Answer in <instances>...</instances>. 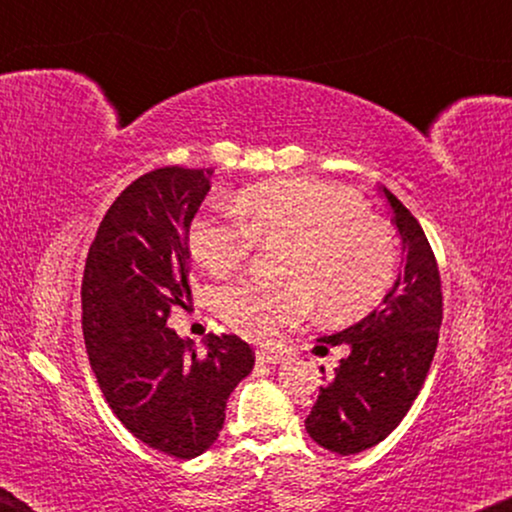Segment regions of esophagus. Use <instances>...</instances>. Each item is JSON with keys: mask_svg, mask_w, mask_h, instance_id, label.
Instances as JSON below:
<instances>
[{"mask_svg": "<svg viewBox=\"0 0 512 512\" xmlns=\"http://www.w3.org/2000/svg\"><path fill=\"white\" fill-rule=\"evenodd\" d=\"M286 361V354H279V352H265V349H258L256 352V363H284Z\"/></svg>", "mask_w": 512, "mask_h": 512, "instance_id": "34e87169", "label": "esophagus"}]
</instances>
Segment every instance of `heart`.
<instances>
[{"instance_id": "heart-1", "label": "heart", "mask_w": 512, "mask_h": 512, "mask_svg": "<svg viewBox=\"0 0 512 512\" xmlns=\"http://www.w3.org/2000/svg\"><path fill=\"white\" fill-rule=\"evenodd\" d=\"M233 209L214 207L191 226V249L214 275L240 270L261 244L291 242L286 277L272 284L242 279L221 289L223 321L244 338L272 342L312 310L331 317L366 312L396 272V237L347 188L317 179H282L244 191Z\"/></svg>"}]
</instances>
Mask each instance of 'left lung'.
Wrapping results in <instances>:
<instances>
[{
    "mask_svg": "<svg viewBox=\"0 0 512 512\" xmlns=\"http://www.w3.org/2000/svg\"><path fill=\"white\" fill-rule=\"evenodd\" d=\"M403 242V272L380 307L345 331L324 335V349L347 345L305 419L312 440L342 457L382 443L408 415L438 347L443 291L431 244L410 209L382 186ZM324 370V368H321Z\"/></svg>",
    "mask_w": 512,
    "mask_h": 512,
    "instance_id": "1",
    "label": "left lung"
}]
</instances>
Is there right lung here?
Instances as JSON below:
<instances>
[{
    "label": "right lung",
    "mask_w": 512,
    "mask_h": 512,
    "mask_svg": "<svg viewBox=\"0 0 512 512\" xmlns=\"http://www.w3.org/2000/svg\"><path fill=\"white\" fill-rule=\"evenodd\" d=\"M212 170L160 167L132 181L90 244L81 286L83 340L104 398L132 436L174 459L214 445L230 391L254 368L237 335H207V354L167 319L191 296L188 228Z\"/></svg>",
    "instance_id": "add662e5"
}]
</instances>
